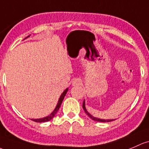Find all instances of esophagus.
I'll list each match as a JSON object with an SVG mask.
<instances>
[{
  "label": "esophagus",
  "mask_w": 149,
  "mask_h": 149,
  "mask_svg": "<svg viewBox=\"0 0 149 149\" xmlns=\"http://www.w3.org/2000/svg\"><path fill=\"white\" fill-rule=\"evenodd\" d=\"M81 84V81L80 79H74L72 81V85L73 86H79Z\"/></svg>",
  "instance_id": "1"
}]
</instances>
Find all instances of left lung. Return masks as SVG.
<instances>
[{"label": "left lung", "mask_w": 149, "mask_h": 149, "mask_svg": "<svg viewBox=\"0 0 149 149\" xmlns=\"http://www.w3.org/2000/svg\"><path fill=\"white\" fill-rule=\"evenodd\" d=\"M83 109H84V110L85 111L87 115L88 116L90 117L91 118V119L94 120H95V121H100V122H109V121H111V120H105V119H100V118H95V117L92 116L91 115V114L89 113L87 111L86 109V107H85V101H84V103H83Z\"/></svg>", "instance_id": "obj_1"}]
</instances>
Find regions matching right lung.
I'll return each instance as SVG.
<instances>
[{
    "label": "right lung",
    "instance_id": "obj_1",
    "mask_svg": "<svg viewBox=\"0 0 149 149\" xmlns=\"http://www.w3.org/2000/svg\"><path fill=\"white\" fill-rule=\"evenodd\" d=\"M28 37H29V36H28ZM68 88H66L65 91H64L63 93H62L61 95L60 98H59L58 102V104H57V106H56V109H55V110L52 113H51L50 114V115L46 117V118H38V119H31V120H33V121H35V122H37V123H42V122H46V121H48V120L52 119V118L54 117V116L56 114V113H57L58 111L59 108H60L61 105V103H62L64 97H65V94H66V93H67V91H68Z\"/></svg>",
    "mask_w": 149,
    "mask_h": 149
}]
</instances>
